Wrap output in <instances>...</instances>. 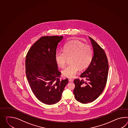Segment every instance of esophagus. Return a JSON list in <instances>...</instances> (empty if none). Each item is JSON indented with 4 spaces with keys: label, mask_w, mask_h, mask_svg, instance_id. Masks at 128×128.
<instances>
[{
    "label": "esophagus",
    "mask_w": 128,
    "mask_h": 128,
    "mask_svg": "<svg viewBox=\"0 0 128 128\" xmlns=\"http://www.w3.org/2000/svg\"><path fill=\"white\" fill-rule=\"evenodd\" d=\"M68 81L69 82H72L73 81V80H72V78H69Z\"/></svg>",
    "instance_id": "34e87169"
}]
</instances>
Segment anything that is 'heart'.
Wrapping results in <instances>:
<instances>
[{
	"instance_id": "1",
	"label": "heart",
	"mask_w": 128,
	"mask_h": 128,
	"mask_svg": "<svg viewBox=\"0 0 128 128\" xmlns=\"http://www.w3.org/2000/svg\"><path fill=\"white\" fill-rule=\"evenodd\" d=\"M93 57L92 48L78 40L66 44L63 51H57L55 54L56 63L60 68L65 67L68 59L70 64L62 71L64 77L72 78L79 68L84 69L90 64Z\"/></svg>"
}]
</instances>
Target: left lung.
<instances>
[{
  "label": "left lung",
  "mask_w": 128,
  "mask_h": 128,
  "mask_svg": "<svg viewBox=\"0 0 128 128\" xmlns=\"http://www.w3.org/2000/svg\"><path fill=\"white\" fill-rule=\"evenodd\" d=\"M94 50L90 65L82 73L81 80H74L75 99L83 104L93 102L102 93L107 80L109 64L104 50L93 39L89 36Z\"/></svg>",
  "instance_id": "1"
}]
</instances>
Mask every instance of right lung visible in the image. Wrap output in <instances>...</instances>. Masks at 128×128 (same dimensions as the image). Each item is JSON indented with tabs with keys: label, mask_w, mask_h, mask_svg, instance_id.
<instances>
[{
	"label": "right lung",
	"mask_w": 128,
	"mask_h": 128,
	"mask_svg": "<svg viewBox=\"0 0 128 128\" xmlns=\"http://www.w3.org/2000/svg\"><path fill=\"white\" fill-rule=\"evenodd\" d=\"M63 36H45L34 43L27 54L25 69L31 90L39 101L51 105L59 101L68 78L60 80L55 54Z\"/></svg>",
	"instance_id": "obj_1"
}]
</instances>
